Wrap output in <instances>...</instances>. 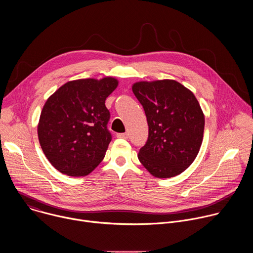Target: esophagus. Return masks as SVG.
I'll return each mask as SVG.
<instances>
[{
	"mask_svg": "<svg viewBox=\"0 0 253 253\" xmlns=\"http://www.w3.org/2000/svg\"><path fill=\"white\" fill-rule=\"evenodd\" d=\"M128 133H118L116 136L118 137V138H124V139H127L128 138Z\"/></svg>",
	"mask_w": 253,
	"mask_h": 253,
	"instance_id": "obj_1",
	"label": "esophagus"
}]
</instances>
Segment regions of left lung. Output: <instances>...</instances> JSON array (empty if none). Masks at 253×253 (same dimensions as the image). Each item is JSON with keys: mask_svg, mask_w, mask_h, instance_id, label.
<instances>
[{"mask_svg": "<svg viewBox=\"0 0 253 253\" xmlns=\"http://www.w3.org/2000/svg\"><path fill=\"white\" fill-rule=\"evenodd\" d=\"M132 91L149 127L139 161L157 178L182 173L196 158L203 140L204 114L194 94L168 79L137 82Z\"/></svg>", "mask_w": 253, "mask_h": 253, "instance_id": "left-lung-1", "label": "left lung"}]
</instances>
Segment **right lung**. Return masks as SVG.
<instances>
[{
	"instance_id": "right-lung-1",
	"label": "right lung",
	"mask_w": 253,
	"mask_h": 253,
	"mask_svg": "<svg viewBox=\"0 0 253 253\" xmlns=\"http://www.w3.org/2000/svg\"><path fill=\"white\" fill-rule=\"evenodd\" d=\"M118 80L105 77L69 81L46 101L38 124L44 154L61 173L86 176L105 157L112 139L105 100Z\"/></svg>"
}]
</instances>
